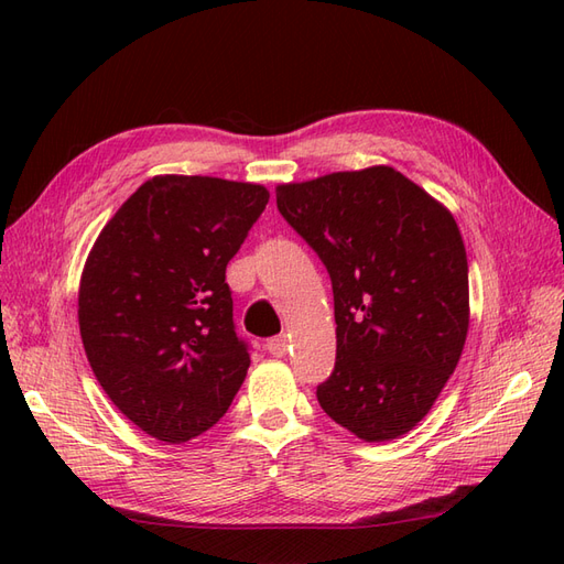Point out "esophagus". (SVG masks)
<instances>
[{
  "instance_id": "1",
  "label": "esophagus",
  "mask_w": 564,
  "mask_h": 564,
  "mask_svg": "<svg viewBox=\"0 0 564 564\" xmlns=\"http://www.w3.org/2000/svg\"><path fill=\"white\" fill-rule=\"evenodd\" d=\"M289 344H292V340H289V336H286V334H280V336H272V338L268 340L265 348H268V352H270L272 357H284L286 350L292 348Z\"/></svg>"
}]
</instances>
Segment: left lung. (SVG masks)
Returning <instances> with one entry per match:
<instances>
[{"mask_svg": "<svg viewBox=\"0 0 564 564\" xmlns=\"http://www.w3.org/2000/svg\"><path fill=\"white\" fill-rule=\"evenodd\" d=\"M334 289L336 365L317 402L365 442L431 412L468 336V259L445 204L392 166L278 185Z\"/></svg>", "mask_w": 564, "mask_h": 564, "instance_id": "obj_1", "label": "left lung"}]
</instances>
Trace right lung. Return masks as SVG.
<instances>
[{
    "label": "right lung",
    "instance_id": "add662e5",
    "mask_svg": "<svg viewBox=\"0 0 564 564\" xmlns=\"http://www.w3.org/2000/svg\"><path fill=\"white\" fill-rule=\"evenodd\" d=\"M268 197L259 183L155 176L117 209L84 263L87 360L119 412L169 445L209 431L247 377L226 265Z\"/></svg>",
    "mask_w": 564,
    "mask_h": 564
}]
</instances>
